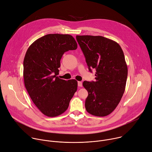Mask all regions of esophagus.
Returning <instances> with one entry per match:
<instances>
[{
  "mask_svg": "<svg viewBox=\"0 0 152 152\" xmlns=\"http://www.w3.org/2000/svg\"><path fill=\"white\" fill-rule=\"evenodd\" d=\"M77 85H78L79 86H80V87H81V86H82V82L79 81V82H77Z\"/></svg>",
  "mask_w": 152,
  "mask_h": 152,
  "instance_id": "1",
  "label": "esophagus"
}]
</instances>
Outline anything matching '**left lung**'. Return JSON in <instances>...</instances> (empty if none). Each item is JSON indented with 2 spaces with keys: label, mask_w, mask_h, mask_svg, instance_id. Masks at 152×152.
Masks as SVG:
<instances>
[{
  "label": "left lung",
  "mask_w": 152,
  "mask_h": 152,
  "mask_svg": "<svg viewBox=\"0 0 152 152\" xmlns=\"http://www.w3.org/2000/svg\"><path fill=\"white\" fill-rule=\"evenodd\" d=\"M89 70L96 69V81H84L88 91L85 108L97 117L110 114L125 90L127 67L124 53L115 41L102 36L76 35Z\"/></svg>",
  "instance_id": "8db88e82"
}]
</instances>
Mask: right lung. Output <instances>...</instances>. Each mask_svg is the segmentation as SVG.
<instances>
[{
    "instance_id": "1",
    "label": "right lung",
    "mask_w": 152,
    "mask_h": 152,
    "mask_svg": "<svg viewBox=\"0 0 152 152\" xmlns=\"http://www.w3.org/2000/svg\"><path fill=\"white\" fill-rule=\"evenodd\" d=\"M77 48L68 34H48L28 49L23 61L25 87L34 103L45 115L53 117L66 111L77 88L75 79L56 76L63 54Z\"/></svg>"
}]
</instances>
